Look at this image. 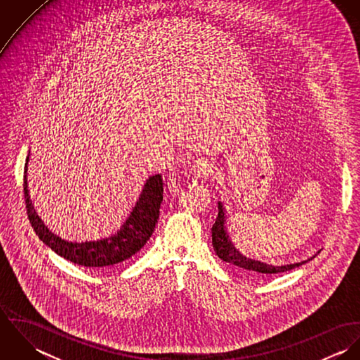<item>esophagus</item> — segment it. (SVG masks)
Masks as SVG:
<instances>
[{"mask_svg":"<svg viewBox=\"0 0 360 360\" xmlns=\"http://www.w3.org/2000/svg\"><path fill=\"white\" fill-rule=\"evenodd\" d=\"M191 170H193L195 174H198L200 177H202V176L207 174V172L210 170V165H209V162L205 160V159H198V160H195V162L193 163Z\"/></svg>","mask_w":360,"mask_h":360,"instance_id":"1","label":"esophagus"}]
</instances>
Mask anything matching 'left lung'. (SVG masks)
Wrapping results in <instances>:
<instances>
[{
  "label": "left lung",
  "mask_w": 360,
  "mask_h": 360,
  "mask_svg": "<svg viewBox=\"0 0 360 360\" xmlns=\"http://www.w3.org/2000/svg\"><path fill=\"white\" fill-rule=\"evenodd\" d=\"M217 209H219V213H217L216 221L212 227V245H213L216 255L220 257L223 262L230 263L251 276L252 274L254 276H267V274H277V273H283L287 270H292L295 267H300V266L308 263L309 260H311L320 252V251H317L314 255H311L305 260L294 262V263H284V264H273V263H267L263 260L245 257L234 247V244L227 233V224H226L227 216H226V209L221 204V201H217Z\"/></svg>",
  "instance_id": "left-lung-1"
}]
</instances>
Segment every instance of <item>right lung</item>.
I'll return each instance as SVG.
<instances>
[{"label":"right lung","instance_id":"obj_1","mask_svg":"<svg viewBox=\"0 0 360 360\" xmlns=\"http://www.w3.org/2000/svg\"><path fill=\"white\" fill-rule=\"evenodd\" d=\"M29 156L25 163L23 190L27 207V216L39 238L50 247L55 254L65 257L75 264L86 266L90 269H103L122 263L134 257L150 240L159 219V207L163 200V180L162 174L150 176L134 206L127 213L122 224L110 234L97 240H66L50 230L41 217L37 214L32 204L27 186V166Z\"/></svg>","mask_w":360,"mask_h":360}]
</instances>
